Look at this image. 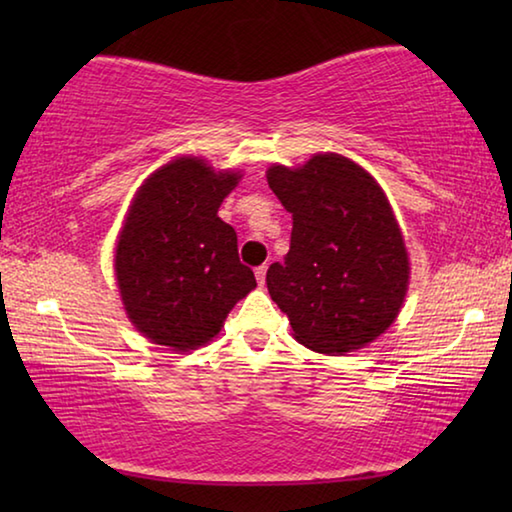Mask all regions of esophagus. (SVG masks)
Segmentation results:
<instances>
[{"mask_svg":"<svg viewBox=\"0 0 512 512\" xmlns=\"http://www.w3.org/2000/svg\"><path fill=\"white\" fill-rule=\"evenodd\" d=\"M266 271H268V266H259V268H255V277H257V284H259V287H264V284H266Z\"/></svg>","mask_w":512,"mask_h":512,"instance_id":"esophagus-1","label":"esophagus"}]
</instances>
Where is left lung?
Segmentation results:
<instances>
[{"label":"left lung","mask_w":512,"mask_h":512,"mask_svg":"<svg viewBox=\"0 0 512 512\" xmlns=\"http://www.w3.org/2000/svg\"><path fill=\"white\" fill-rule=\"evenodd\" d=\"M266 180L293 216L291 248L268 268L266 287L296 341L320 354L372 343L409 289V253L384 189L336 153L298 169L273 164Z\"/></svg>","instance_id":"obj_1"}]
</instances>
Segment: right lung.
I'll list each match as a JSON object with an SVG mask.
<instances>
[{
  "label": "right lung",
  "mask_w": 512,
  "mask_h": 512,
  "mask_svg": "<svg viewBox=\"0 0 512 512\" xmlns=\"http://www.w3.org/2000/svg\"><path fill=\"white\" fill-rule=\"evenodd\" d=\"M239 178L185 155L151 173L135 194L115 273L128 318L153 343L176 352L201 348L257 287L239 262L235 228L219 216Z\"/></svg>",
  "instance_id": "obj_1"
}]
</instances>
